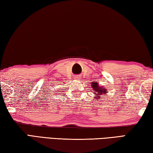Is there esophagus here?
<instances>
[{
	"mask_svg": "<svg viewBox=\"0 0 153 153\" xmlns=\"http://www.w3.org/2000/svg\"><path fill=\"white\" fill-rule=\"evenodd\" d=\"M74 79H77V77H75Z\"/></svg>",
	"mask_w": 153,
	"mask_h": 153,
	"instance_id": "obj_1",
	"label": "esophagus"
}]
</instances>
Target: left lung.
Masks as SVG:
<instances>
[{
	"instance_id": "1",
	"label": "left lung",
	"mask_w": 153,
	"mask_h": 153,
	"mask_svg": "<svg viewBox=\"0 0 153 153\" xmlns=\"http://www.w3.org/2000/svg\"><path fill=\"white\" fill-rule=\"evenodd\" d=\"M93 85H91L93 90H94L95 94L97 95H102V94H106L107 92V89L103 88L99 86V85L97 83H92ZM95 98H99V96H95Z\"/></svg>"
}]
</instances>
